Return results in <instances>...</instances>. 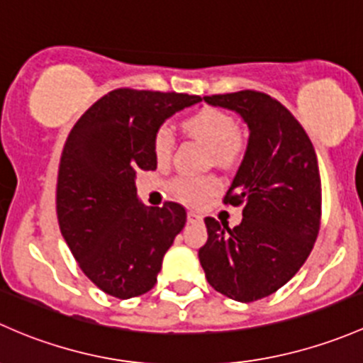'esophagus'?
Wrapping results in <instances>:
<instances>
[{"label":"esophagus","instance_id":"esophagus-1","mask_svg":"<svg viewBox=\"0 0 363 363\" xmlns=\"http://www.w3.org/2000/svg\"><path fill=\"white\" fill-rule=\"evenodd\" d=\"M186 218H189L190 223H201V222H203V216L197 215V213H194V211L186 213Z\"/></svg>","mask_w":363,"mask_h":363}]
</instances>
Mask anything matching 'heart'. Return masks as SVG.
<instances>
[{"instance_id":"obj_1","label":"heart","mask_w":363,"mask_h":363,"mask_svg":"<svg viewBox=\"0 0 363 363\" xmlns=\"http://www.w3.org/2000/svg\"><path fill=\"white\" fill-rule=\"evenodd\" d=\"M183 130L190 138L203 141L211 150L215 166L230 169L238 166L246 150V134L236 118L227 111L204 106L183 121ZM174 150V136L167 125H160L154 136V154L159 164H166ZM220 190L215 177H178L171 183V192L189 206H203Z\"/></svg>"}]
</instances>
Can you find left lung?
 <instances>
[{
  "mask_svg": "<svg viewBox=\"0 0 363 363\" xmlns=\"http://www.w3.org/2000/svg\"><path fill=\"white\" fill-rule=\"evenodd\" d=\"M238 111L250 129L248 148L223 203L242 206L234 229L206 216L199 262L216 292L253 302L281 289L315 246L321 180L311 140L278 99L259 91L204 96Z\"/></svg>",
  "mask_w": 363,
  "mask_h": 363,
  "instance_id": "1",
  "label": "left lung"
}]
</instances>
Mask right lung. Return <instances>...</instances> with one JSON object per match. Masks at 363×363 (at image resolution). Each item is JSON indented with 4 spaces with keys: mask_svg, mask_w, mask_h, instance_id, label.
<instances>
[{
    "mask_svg": "<svg viewBox=\"0 0 363 363\" xmlns=\"http://www.w3.org/2000/svg\"><path fill=\"white\" fill-rule=\"evenodd\" d=\"M199 96L115 89L73 125L62 148L55 208L62 238L104 294L130 298L154 289L162 259L185 225V208H145L138 171H154L160 124Z\"/></svg>",
    "mask_w": 363,
    "mask_h": 363,
    "instance_id": "obj_1",
    "label": "right lung"
}]
</instances>
